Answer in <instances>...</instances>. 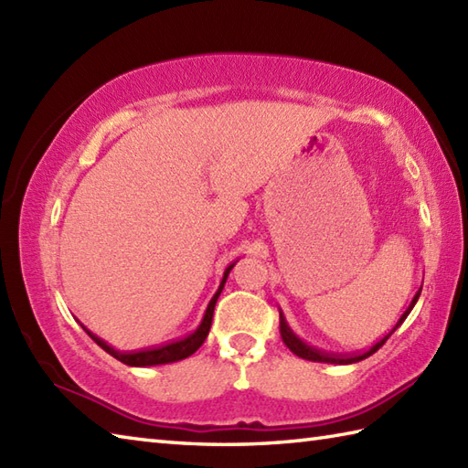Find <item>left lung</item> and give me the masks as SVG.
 <instances>
[{"label": "left lung", "instance_id": "obj_1", "mask_svg": "<svg viewBox=\"0 0 468 468\" xmlns=\"http://www.w3.org/2000/svg\"><path fill=\"white\" fill-rule=\"evenodd\" d=\"M422 290V287H420ZM420 290L416 292V295L412 297V302H410V305L406 307V312L400 315V320L396 322V325L392 327V332L390 334H386L380 342H376L372 347H367L366 352H362V354H354V356H335V354H325V352H320V350H315V347H312V346H307L302 337H297L295 334H293V330L290 327V324H287V320L283 317V312L280 310V332H282V337H283V344L290 347V350L295 354V356H300V357H303V360H310V362H322V364H340V366H346V364H356V362H362V360H366L367 356H372L374 352H378L380 350V347L386 344V340L388 337H390L394 332H396V327H400L402 325V322L406 320V317H409V314L412 312V307L416 305V302H419V297H420Z\"/></svg>", "mask_w": 468, "mask_h": 468}]
</instances>
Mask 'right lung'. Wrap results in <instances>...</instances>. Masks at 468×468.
<instances>
[{
	"label": "right lung",
	"instance_id": "right-lung-1",
	"mask_svg": "<svg viewBox=\"0 0 468 468\" xmlns=\"http://www.w3.org/2000/svg\"><path fill=\"white\" fill-rule=\"evenodd\" d=\"M233 267H235V263L229 265L227 270L223 271L221 283H218L215 295L211 297V302L207 303V310H205V314H203L201 324H198V325L195 327V332H191L188 335L181 337V340L171 342V344H165V346H158V347H151V350H141V352H118V350H114L112 346H108L104 340H101V337H96L92 332H88L86 327H84V330L88 332V335H90L98 346L102 347L104 352H108L112 357H116V360H121V362L126 364V366L146 367V366H163V364H173V362H178V360H185V357L193 356V354L198 350V347L203 346V342L207 340L208 330H211L215 303H217V300H218V295H221L223 287H225V282H227V277H229V273H231Z\"/></svg>",
	"mask_w": 468,
	"mask_h": 468
}]
</instances>
